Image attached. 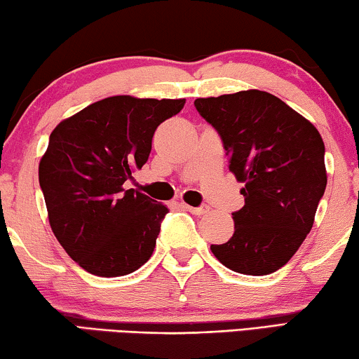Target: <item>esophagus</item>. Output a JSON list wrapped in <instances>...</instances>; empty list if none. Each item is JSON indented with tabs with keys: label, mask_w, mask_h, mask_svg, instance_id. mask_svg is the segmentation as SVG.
Returning a JSON list of instances; mask_svg holds the SVG:
<instances>
[{
	"label": "esophagus",
	"mask_w": 359,
	"mask_h": 359,
	"mask_svg": "<svg viewBox=\"0 0 359 359\" xmlns=\"http://www.w3.org/2000/svg\"><path fill=\"white\" fill-rule=\"evenodd\" d=\"M183 207H184L186 210H189L191 214H194V215H204V214H207V212H209V209H210L209 205H199V207H192V205H186V204H183Z\"/></svg>",
	"instance_id": "obj_1"
}]
</instances>
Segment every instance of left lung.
Segmentation results:
<instances>
[{"mask_svg":"<svg viewBox=\"0 0 359 359\" xmlns=\"http://www.w3.org/2000/svg\"><path fill=\"white\" fill-rule=\"evenodd\" d=\"M244 183V207L233 212L235 233L212 244L233 272L267 275L283 267L314 223L327 186L324 141L308 119L272 93L243 90L196 98Z\"/></svg>","mask_w":359,"mask_h":359,"instance_id":"1","label":"left lung"}]
</instances>
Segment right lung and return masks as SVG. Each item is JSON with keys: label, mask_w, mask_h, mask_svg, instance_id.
I'll return each mask as SVG.
<instances>
[{"label": "right lung", "mask_w": 359, "mask_h": 359, "mask_svg": "<svg viewBox=\"0 0 359 359\" xmlns=\"http://www.w3.org/2000/svg\"><path fill=\"white\" fill-rule=\"evenodd\" d=\"M184 103V98L108 97L50 134L39 165L50 226L87 272L119 277L152 256L168 209L123 184L149 160L155 129Z\"/></svg>", "instance_id": "obj_1"}]
</instances>
